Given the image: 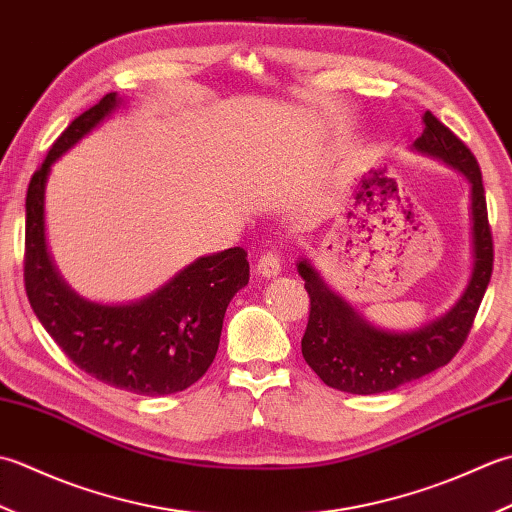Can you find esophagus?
I'll return each instance as SVG.
<instances>
[{"instance_id": "obj_1", "label": "esophagus", "mask_w": 512, "mask_h": 512, "mask_svg": "<svg viewBox=\"0 0 512 512\" xmlns=\"http://www.w3.org/2000/svg\"><path fill=\"white\" fill-rule=\"evenodd\" d=\"M258 274L265 276V278H274L280 274V256L276 252H265L258 260Z\"/></svg>"}]
</instances>
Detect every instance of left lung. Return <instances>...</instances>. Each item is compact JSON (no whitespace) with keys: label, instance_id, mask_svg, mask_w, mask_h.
Masks as SVG:
<instances>
[{"label":"left lung","instance_id":"obj_1","mask_svg":"<svg viewBox=\"0 0 512 512\" xmlns=\"http://www.w3.org/2000/svg\"><path fill=\"white\" fill-rule=\"evenodd\" d=\"M424 132L413 150L429 154L466 176L471 185L473 271L451 311L413 331H384L364 320L347 300L331 291L307 258L298 260V274L309 294V322L302 336V358L331 389L373 395L420 380L453 360L466 342L475 314L493 274L486 196L477 159L462 139L424 112Z\"/></svg>","mask_w":512,"mask_h":512}]
</instances>
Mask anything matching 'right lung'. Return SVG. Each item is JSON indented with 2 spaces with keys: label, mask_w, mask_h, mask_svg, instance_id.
<instances>
[{
  "label": "right lung",
  "mask_w": 512,
  "mask_h": 512,
  "mask_svg": "<svg viewBox=\"0 0 512 512\" xmlns=\"http://www.w3.org/2000/svg\"><path fill=\"white\" fill-rule=\"evenodd\" d=\"M119 103L117 92H110L79 114L30 179L24 283L35 316L81 371L137 395H170L192 387L210 369L229 300L249 283V263L243 247L201 256L154 294L128 305L90 302L64 283L46 247L48 174Z\"/></svg>",
  "instance_id": "1"
}]
</instances>
